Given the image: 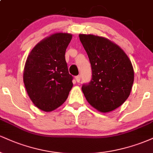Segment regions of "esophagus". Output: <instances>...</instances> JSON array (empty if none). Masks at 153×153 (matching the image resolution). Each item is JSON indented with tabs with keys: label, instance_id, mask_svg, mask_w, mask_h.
<instances>
[{
	"label": "esophagus",
	"instance_id": "obj_1",
	"mask_svg": "<svg viewBox=\"0 0 153 153\" xmlns=\"http://www.w3.org/2000/svg\"><path fill=\"white\" fill-rule=\"evenodd\" d=\"M80 78H81V77H80V75H77V76H75V80H76L77 82H80Z\"/></svg>",
	"mask_w": 153,
	"mask_h": 153
}]
</instances>
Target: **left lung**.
<instances>
[{"label":"left lung","instance_id":"obj_1","mask_svg":"<svg viewBox=\"0 0 153 153\" xmlns=\"http://www.w3.org/2000/svg\"><path fill=\"white\" fill-rule=\"evenodd\" d=\"M89 58L92 76L83 83L85 99L95 108L109 112L120 106L130 94L134 70L125 52L117 45L101 36L79 35Z\"/></svg>","mask_w":153,"mask_h":153}]
</instances>
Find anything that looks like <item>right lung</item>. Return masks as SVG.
Wrapping results in <instances>:
<instances>
[{
  "instance_id": "right-lung-1",
  "label": "right lung",
  "mask_w": 153,
  "mask_h": 153,
  "mask_svg": "<svg viewBox=\"0 0 153 153\" xmlns=\"http://www.w3.org/2000/svg\"><path fill=\"white\" fill-rule=\"evenodd\" d=\"M72 35L57 33L40 42L31 51L24 67V82L34 104L51 111L66 101L73 87L65 51Z\"/></svg>"
}]
</instances>
